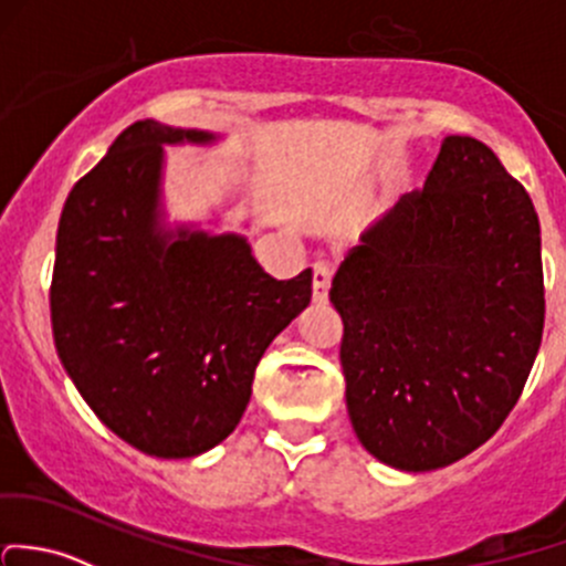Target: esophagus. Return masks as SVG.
<instances>
[{
	"label": "esophagus",
	"instance_id": "1",
	"mask_svg": "<svg viewBox=\"0 0 566 566\" xmlns=\"http://www.w3.org/2000/svg\"><path fill=\"white\" fill-rule=\"evenodd\" d=\"M331 265L325 263H317L312 271V298L317 306H323V303H328V290H331Z\"/></svg>",
	"mask_w": 566,
	"mask_h": 566
}]
</instances>
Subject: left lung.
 Listing matches in <instances>:
<instances>
[{
  "label": "left lung",
  "instance_id": "8db88e82",
  "mask_svg": "<svg viewBox=\"0 0 566 566\" xmlns=\"http://www.w3.org/2000/svg\"><path fill=\"white\" fill-rule=\"evenodd\" d=\"M347 412L360 444L433 472L485 444L518 401L545 323L539 219L485 143L448 135L333 276Z\"/></svg>",
  "mask_w": 566,
  "mask_h": 566
}]
</instances>
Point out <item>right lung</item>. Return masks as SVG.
I'll list each match as a JSON object with an SVG mask.
<instances>
[{
  "instance_id": "add662e5",
  "label": "right lung",
  "mask_w": 566,
  "mask_h": 566,
  "mask_svg": "<svg viewBox=\"0 0 566 566\" xmlns=\"http://www.w3.org/2000/svg\"><path fill=\"white\" fill-rule=\"evenodd\" d=\"M222 138L135 122L59 219V360L94 415L146 455L192 458L228 439L268 344L312 301L308 268L276 282L247 235L168 219L165 146Z\"/></svg>"
}]
</instances>
